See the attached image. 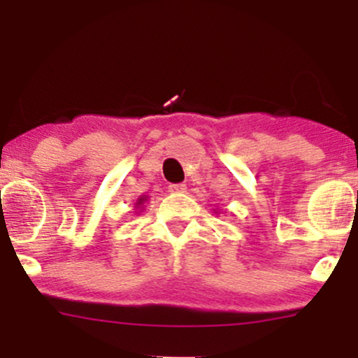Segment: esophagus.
Wrapping results in <instances>:
<instances>
[{
	"label": "esophagus",
	"mask_w": 358,
	"mask_h": 358,
	"mask_svg": "<svg viewBox=\"0 0 358 358\" xmlns=\"http://www.w3.org/2000/svg\"><path fill=\"white\" fill-rule=\"evenodd\" d=\"M185 190H187L185 183H171V185H169V192L180 194V192H185Z\"/></svg>",
	"instance_id": "34e87169"
}]
</instances>
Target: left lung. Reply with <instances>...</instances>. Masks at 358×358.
<instances>
[{
	"label": "left lung",
	"mask_w": 358,
	"mask_h": 358,
	"mask_svg": "<svg viewBox=\"0 0 358 358\" xmlns=\"http://www.w3.org/2000/svg\"><path fill=\"white\" fill-rule=\"evenodd\" d=\"M215 213H216V211H215Z\"/></svg>",
	"instance_id": "8db88e82"
}]
</instances>
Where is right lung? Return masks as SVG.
<instances>
[{"mask_svg":"<svg viewBox=\"0 0 358 358\" xmlns=\"http://www.w3.org/2000/svg\"><path fill=\"white\" fill-rule=\"evenodd\" d=\"M147 201H149V197H147V196H140V197H138V201L135 202V209H140V211H142L143 204H145Z\"/></svg>","mask_w":358,"mask_h":358,"instance_id":"right-lung-1","label":"right lung"}]
</instances>
